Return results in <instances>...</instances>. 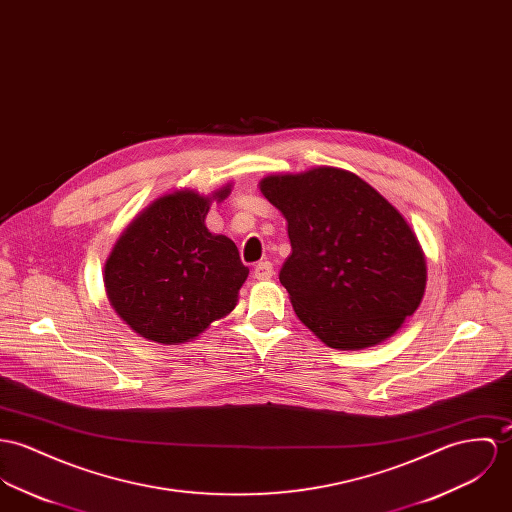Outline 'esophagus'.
Listing matches in <instances>:
<instances>
[{"label":"esophagus","instance_id":"obj_1","mask_svg":"<svg viewBox=\"0 0 512 512\" xmlns=\"http://www.w3.org/2000/svg\"><path fill=\"white\" fill-rule=\"evenodd\" d=\"M274 276V264L272 262H258L254 266V278L256 279H270Z\"/></svg>","mask_w":512,"mask_h":512}]
</instances>
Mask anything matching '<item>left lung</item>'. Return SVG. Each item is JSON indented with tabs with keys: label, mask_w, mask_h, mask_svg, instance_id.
<instances>
[{
	"label": "left lung",
	"mask_w": 512,
	"mask_h": 512,
	"mask_svg": "<svg viewBox=\"0 0 512 512\" xmlns=\"http://www.w3.org/2000/svg\"><path fill=\"white\" fill-rule=\"evenodd\" d=\"M260 189L287 221L279 281L326 346L360 350L389 338L419 307V240L372 186L338 168L268 176Z\"/></svg>",
	"instance_id": "obj_1"
}]
</instances>
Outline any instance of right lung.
<instances>
[{
    "label": "right lung",
    "instance_id": "obj_1",
    "mask_svg": "<svg viewBox=\"0 0 512 512\" xmlns=\"http://www.w3.org/2000/svg\"><path fill=\"white\" fill-rule=\"evenodd\" d=\"M229 187L217 191L219 199ZM209 199L178 191L156 199L117 240L105 289L140 336L178 344L229 315L248 276L231 238L205 227Z\"/></svg>",
    "mask_w": 512,
    "mask_h": 512
}]
</instances>
